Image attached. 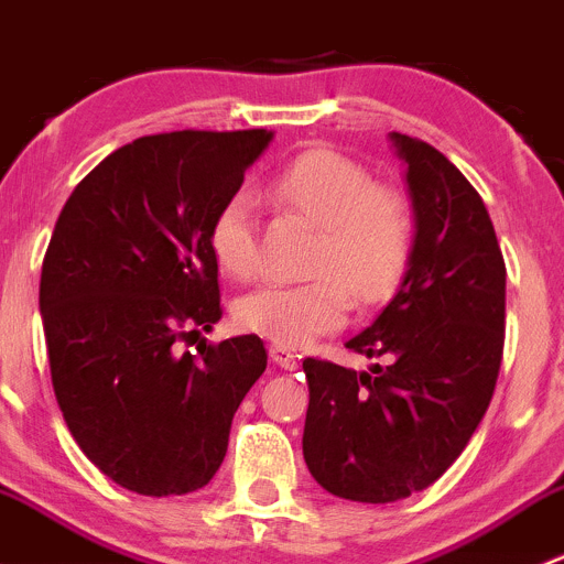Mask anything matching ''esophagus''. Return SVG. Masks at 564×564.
Segmentation results:
<instances>
[{
  "mask_svg": "<svg viewBox=\"0 0 564 564\" xmlns=\"http://www.w3.org/2000/svg\"><path fill=\"white\" fill-rule=\"evenodd\" d=\"M270 357L272 362H275L278 368H283V371H294V368L300 366V357L294 355L289 346H281V344H272L270 346Z\"/></svg>",
  "mask_w": 564,
  "mask_h": 564,
  "instance_id": "obj_1",
  "label": "esophagus"
}]
</instances>
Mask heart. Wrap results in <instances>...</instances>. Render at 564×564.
I'll return each mask as SVG.
<instances>
[{"label": "heart", "instance_id": "b5f03b06", "mask_svg": "<svg viewBox=\"0 0 564 564\" xmlns=\"http://www.w3.org/2000/svg\"><path fill=\"white\" fill-rule=\"evenodd\" d=\"M272 196L322 229L308 283H264L240 297L235 318L248 333L281 346H305L344 327L349 294L360 305L384 303L412 261L414 213L398 187L377 185L360 161L335 150L294 158L272 180ZM209 250L224 272L256 270V220L248 193H235L209 226Z\"/></svg>", "mask_w": 564, "mask_h": 564}]
</instances>
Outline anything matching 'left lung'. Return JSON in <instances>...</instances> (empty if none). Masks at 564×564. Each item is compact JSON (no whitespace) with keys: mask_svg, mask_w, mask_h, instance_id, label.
<instances>
[{"mask_svg":"<svg viewBox=\"0 0 564 564\" xmlns=\"http://www.w3.org/2000/svg\"><path fill=\"white\" fill-rule=\"evenodd\" d=\"M406 163L412 261L395 297L346 349L368 371L303 360V456L324 491L398 502L440 480L480 425L505 346V259L480 193L425 141L390 133Z\"/></svg>","mask_w":564,"mask_h":564,"instance_id":"1","label":"left lung"}]
</instances>
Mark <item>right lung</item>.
Returning <instances> with one entry per match:
<instances>
[{"mask_svg":"<svg viewBox=\"0 0 564 564\" xmlns=\"http://www.w3.org/2000/svg\"><path fill=\"white\" fill-rule=\"evenodd\" d=\"M270 130L141 135L70 193L40 275L51 382L73 440L144 497L207 486L267 368L259 335L180 351L220 314L209 226Z\"/></svg>","mask_w":564,"mask_h":564,"instance_id":"right-lung-1","label":"right lung"}]
</instances>
